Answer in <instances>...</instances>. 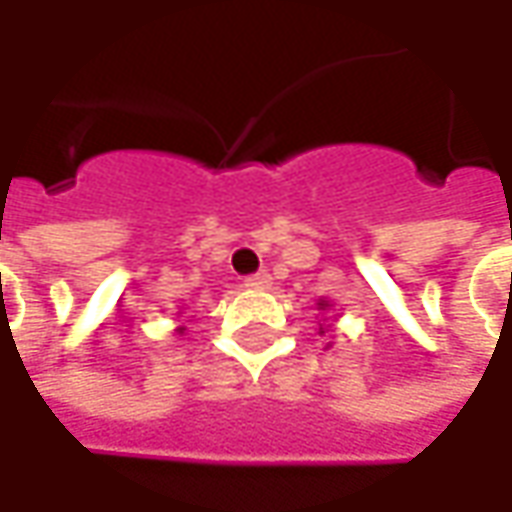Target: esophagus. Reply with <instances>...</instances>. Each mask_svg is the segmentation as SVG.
Listing matches in <instances>:
<instances>
[{"mask_svg": "<svg viewBox=\"0 0 512 512\" xmlns=\"http://www.w3.org/2000/svg\"><path fill=\"white\" fill-rule=\"evenodd\" d=\"M245 285H247V287H256V290H262V287L270 285V273H267V270H259V273H253V276H247Z\"/></svg>", "mask_w": 512, "mask_h": 512, "instance_id": "obj_1", "label": "esophagus"}]
</instances>
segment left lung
<instances>
[{"instance_id": "8db88e82", "label": "left lung", "mask_w": 512, "mask_h": 512, "mask_svg": "<svg viewBox=\"0 0 512 512\" xmlns=\"http://www.w3.org/2000/svg\"><path fill=\"white\" fill-rule=\"evenodd\" d=\"M327 307H330V305H327L325 299H319V310H327ZM319 333H322V336H325V327H319Z\"/></svg>"}]
</instances>
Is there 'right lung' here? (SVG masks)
<instances>
[{"instance_id":"obj_1","label":"right lung","mask_w":512,"mask_h":512,"mask_svg":"<svg viewBox=\"0 0 512 512\" xmlns=\"http://www.w3.org/2000/svg\"><path fill=\"white\" fill-rule=\"evenodd\" d=\"M182 330H185V327H179V333H182Z\"/></svg>"}]
</instances>
